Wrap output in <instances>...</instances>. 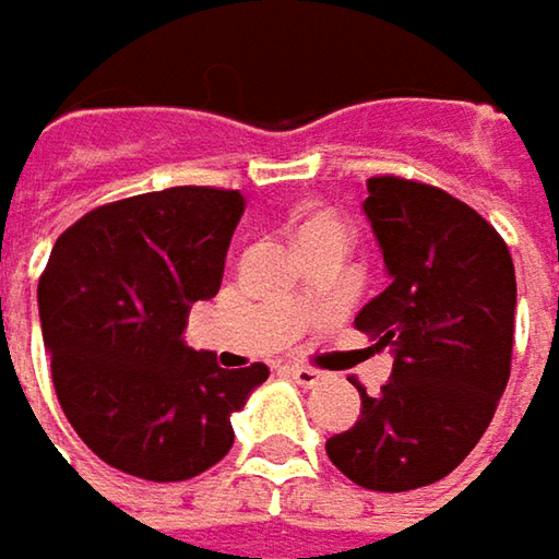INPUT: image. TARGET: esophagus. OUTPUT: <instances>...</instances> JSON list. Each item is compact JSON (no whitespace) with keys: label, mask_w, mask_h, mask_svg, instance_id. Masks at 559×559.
<instances>
[{"label":"esophagus","mask_w":559,"mask_h":559,"mask_svg":"<svg viewBox=\"0 0 559 559\" xmlns=\"http://www.w3.org/2000/svg\"><path fill=\"white\" fill-rule=\"evenodd\" d=\"M286 373H289V379H295L298 385H305V389H313V385L323 379V373H320V370H311V367H289Z\"/></svg>","instance_id":"34e87169"}]
</instances>
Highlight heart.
Wrapping results in <instances>:
<instances>
[{"label": "heart", "mask_w": 559, "mask_h": 559, "mask_svg": "<svg viewBox=\"0 0 559 559\" xmlns=\"http://www.w3.org/2000/svg\"><path fill=\"white\" fill-rule=\"evenodd\" d=\"M317 236H342V226H338V221H335L333 214L317 211V214L301 217V224H298V242L317 239ZM342 239H345V236H342Z\"/></svg>", "instance_id": "heart-1"}]
</instances>
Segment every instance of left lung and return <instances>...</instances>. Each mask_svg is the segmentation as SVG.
Masks as SVG:
<instances>
[{"label": "left lung", "mask_w": 559, "mask_h": 559, "mask_svg": "<svg viewBox=\"0 0 559 559\" xmlns=\"http://www.w3.org/2000/svg\"><path fill=\"white\" fill-rule=\"evenodd\" d=\"M364 214L389 286L355 326L392 348L379 395L360 385V419L326 441L330 461L373 491L444 479L476 448L510 379L516 273L504 239L436 186L373 177Z\"/></svg>", "instance_id": "obj_1"}]
</instances>
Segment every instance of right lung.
Here are the masks:
<instances>
[{
  "label": "right lung",
  "instance_id": "1",
  "mask_svg": "<svg viewBox=\"0 0 559 559\" xmlns=\"http://www.w3.org/2000/svg\"><path fill=\"white\" fill-rule=\"evenodd\" d=\"M246 211L239 189L174 186L105 204L55 242L39 323L55 395L86 448L120 473L183 483L233 448L229 417L270 370H224L183 342L221 289Z\"/></svg>",
  "mask_w": 559,
  "mask_h": 559
}]
</instances>
